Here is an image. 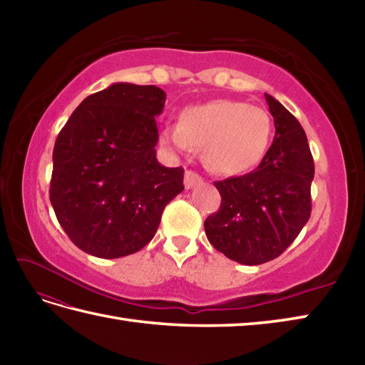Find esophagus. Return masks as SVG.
<instances>
[{"instance_id": "34e87169", "label": "esophagus", "mask_w": 365, "mask_h": 365, "mask_svg": "<svg viewBox=\"0 0 365 365\" xmlns=\"http://www.w3.org/2000/svg\"><path fill=\"white\" fill-rule=\"evenodd\" d=\"M199 183H202V177L196 174L195 170H187V173H185V188L190 190Z\"/></svg>"}]
</instances>
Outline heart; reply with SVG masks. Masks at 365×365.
<instances>
[{"instance_id":"b5f03b06","label":"heart","mask_w":365,"mask_h":365,"mask_svg":"<svg viewBox=\"0 0 365 365\" xmlns=\"http://www.w3.org/2000/svg\"><path fill=\"white\" fill-rule=\"evenodd\" d=\"M271 131L273 122L265 110L220 98L187 108L178 125L163 128L161 143L180 155H190L199 147L213 173L238 175L262 161Z\"/></svg>"}]
</instances>
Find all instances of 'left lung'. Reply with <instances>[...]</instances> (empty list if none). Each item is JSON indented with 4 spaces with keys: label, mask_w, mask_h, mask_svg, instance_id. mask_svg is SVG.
Returning <instances> with one entry per match:
<instances>
[{
    "label": "left lung",
    "mask_w": 365,
    "mask_h": 365,
    "mask_svg": "<svg viewBox=\"0 0 365 365\" xmlns=\"http://www.w3.org/2000/svg\"><path fill=\"white\" fill-rule=\"evenodd\" d=\"M276 135L250 174L215 182L220 210L204 222L208 242L230 260L260 265L289 247L311 216L314 158L297 118L265 94Z\"/></svg>",
    "instance_id": "1"
}]
</instances>
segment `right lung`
Wrapping results in <instances>:
<instances>
[{"instance_id":"1","label":"right lung","mask_w":365,"mask_h":365,"mask_svg":"<svg viewBox=\"0 0 365 365\" xmlns=\"http://www.w3.org/2000/svg\"><path fill=\"white\" fill-rule=\"evenodd\" d=\"M165 102L157 86L114 83L84 98L59 131L50 200L81 251L118 259L143 250L183 191V168H165L155 152Z\"/></svg>"}]
</instances>
